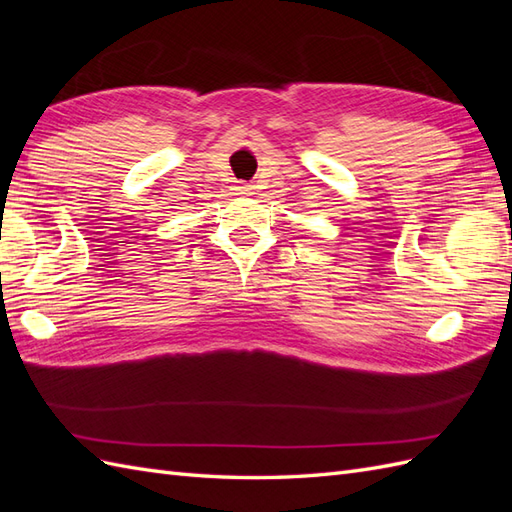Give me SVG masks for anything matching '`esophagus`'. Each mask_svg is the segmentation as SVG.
I'll list each match as a JSON object with an SVG mask.
<instances>
[{
    "label": "esophagus",
    "instance_id": "obj_1",
    "mask_svg": "<svg viewBox=\"0 0 512 512\" xmlns=\"http://www.w3.org/2000/svg\"><path fill=\"white\" fill-rule=\"evenodd\" d=\"M252 188H254V185H250V183H239L237 192L239 194H252Z\"/></svg>",
    "mask_w": 512,
    "mask_h": 512
}]
</instances>
